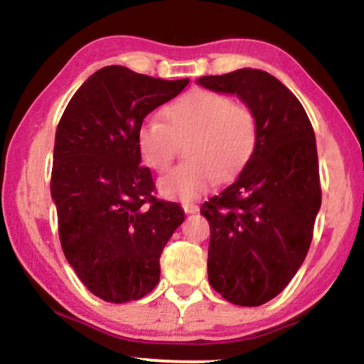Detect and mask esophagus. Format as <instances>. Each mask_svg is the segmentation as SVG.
Listing matches in <instances>:
<instances>
[{
    "label": "esophagus",
    "instance_id": "34e87169",
    "mask_svg": "<svg viewBox=\"0 0 364 364\" xmlns=\"http://www.w3.org/2000/svg\"><path fill=\"white\" fill-rule=\"evenodd\" d=\"M181 206H183L184 213H186V214H194V213L199 211V206H198V204H194V203H188L186 201V203H183Z\"/></svg>",
    "mask_w": 364,
    "mask_h": 364
}]
</instances>
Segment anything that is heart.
I'll use <instances>...</instances> for the list:
<instances>
[{"mask_svg": "<svg viewBox=\"0 0 364 364\" xmlns=\"http://www.w3.org/2000/svg\"><path fill=\"white\" fill-rule=\"evenodd\" d=\"M161 119L143 122L136 146L143 165L165 173L186 143L188 161L158 181L160 193L170 199H196L216 180H231L244 170L259 143L255 112L219 92H188L163 107Z\"/></svg>", "mask_w": 364, "mask_h": 364, "instance_id": "obj_1", "label": "heart"}]
</instances>
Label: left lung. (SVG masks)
<instances>
[{
    "label": "left lung",
    "instance_id": "1",
    "mask_svg": "<svg viewBox=\"0 0 364 364\" xmlns=\"http://www.w3.org/2000/svg\"><path fill=\"white\" fill-rule=\"evenodd\" d=\"M255 112L259 143L232 184L201 206L211 224L209 284L234 305L282 291L306 257L321 204L315 132L299 99L259 69L198 79Z\"/></svg>",
    "mask_w": 364,
    "mask_h": 364
}]
</instances>
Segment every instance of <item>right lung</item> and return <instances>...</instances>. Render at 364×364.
Segmentation results:
<instances>
[{
    "instance_id": "1",
    "label": "right lung",
    "mask_w": 364,
    "mask_h": 364,
    "mask_svg": "<svg viewBox=\"0 0 364 364\" xmlns=\"http://www.w3.org/2000/svg\"><path fill=\"white\" fill-rule=\"evenodd\" d=\"M188 82L107 65L80 85L55 130L50 194L60 245L80 282L110 304L155 289L163 249L184 221L176 203L155 198L136 132Z\"/></svg>"
}]
</instances>
